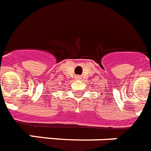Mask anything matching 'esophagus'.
<instances>
[{
    "label": "esophagus",
    "mask_w": 151,
    "mask_h": 151,
    "mask_svg": "<svg viewBox=\"0 0 151 151\" xmlns=\"http://www.w3.org/2000/svg\"><path fill=\"white\" fill-rule=\"evenodd\" d=\"M76 79H80V77H79V76H76Z\"/></svg>",
    "instance_id": "1"
}]
</instances>
